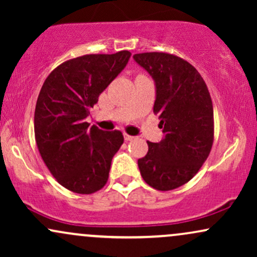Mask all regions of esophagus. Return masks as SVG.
Instances as JSON below:
<instances>
[{"label": "esophagus", "instance_id": "obj_1", "mask_svg": "<svg viewBox=\"0 0 257 257\" xmlns=\"http://www.w3.org/2000/svg\"><path fill=\"white\" fill-rule=\"evenodd\" d=\"M124 139L126 141H132V140H134L135 137H133V135H129V134H126V133H124Z\"/></svg>", "mask_w": 257, "mask_h": 257}]
</instances>
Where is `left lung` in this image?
<instances>
[{"mask_svg": "<svg viewBox=\"0 0 257 257\" xmlns=\"http://www.w3.org/2000/svg\"><path fill=\"white\" fill-rule=\"evenodd\" d=\"M134 60L156 82L153 112L158 114L161 143L147 141L149 152L138 161L141 176L158 191H172L198 173L214 143L210 93L200 73L182 58L163 52L139 53Z\"/></svg>", "mask_w": 257, "mask_h": 257, "instance_id": "1", "label": "left lung"}]
</instances>
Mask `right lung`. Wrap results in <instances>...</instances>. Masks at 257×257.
<instances>
[{
	"mask_svg": "<svg viewBox=\"0 0 257 257\" xmlns=\"http://www.w3.org/2000/svg\"><path fill=\"white\" fill-rule=\"evenodd\" d=\"M131 55L120 51L70 59L41 88L35 110L38 151L59 184L72 192L90 194L107 182L112 158L124 138L119 131L89 126L85 118Z\"/></svg>",
	"mask_w": 257,
	"mask_h": 257,
	"instance_id": "obj_1",
	"label": "right lung"
}]
</instances>
